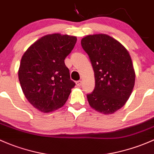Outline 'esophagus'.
<instances>
[{"label": "esophagus", "instance_id": "34e87169", "mask_svg": "<svg viewBox=\"0 0 154 154\" xmlns=\"http://www.w3.org/2000/svg\"><path fill=\"white\" fill-rule=\"evenodd\" d=\"M82 81H78V82H76V85L78 87H80V86L82 85Z\"/></svg>", "mask_w": 154, "mask_h": 154}]
</instances>
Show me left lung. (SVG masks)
Instances as JSON below:
<instances>
[{"label":"left lung","mask_w":154,"mask_h":154,"mask_svg":"<svg viewBox=\"0 0 154 154\" xmlns=\"http://www.w3.org/2000/svg\"><path fill=\"white\" fill-rule=\"evenodd\" d=\"M81 43L95 72V90L87 95L89 104L104 115L115 113L125 105L134 87L136 75L129 53L104 34L86 36Z\"/></svg>","instance_id":"1"}]
</instances>
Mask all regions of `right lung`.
I'll return each instance as SVG.
<instances>
[{
  "label": "right lung",
  "mask_w": 154,
  "mask_h": 154,
  "mask_svg": "<svg viewBox=\"0 0 154 154\" xmlns=\"http://www.w3.org/2000/svg\"><path fill=\"white\" fill-rule=\"evenodd\" d=\"M76 41L74 36L48 34L34 42L23 55L18 70L21 88L28 101L41 112L63 106L75 87L64 59Z\"/></svg>",
  "instance_id": "right-lung-1"
}]
</instances>
